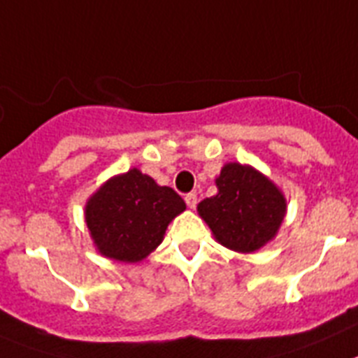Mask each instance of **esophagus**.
Returning <instances> with one entry per match:
<instances>
[{
    "label": "esophagus",
    "mask_w": 358,
    "mask_h": 358,
    "mask_svg": "<svg viewBox=\"0 0 358 358\" xmlns=\"http://www.w3.org/2000/svg\"><path fill=\"white\" fill-rule=\"evenodd\" d=\"M185 201H186V205H188V208H196V205H197V194H196V192H190V194H186Z\"/></svg>",
    "instance_id": "obj_1"
}]
</instances>
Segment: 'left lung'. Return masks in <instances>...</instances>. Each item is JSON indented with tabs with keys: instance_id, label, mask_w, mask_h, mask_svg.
<instances>
[{
	"instance_id": "1",
	"label": "left lung",
	"mask_w": 358,
	"mask_h": 358,
	"mask_svg": "<svg viewBox=\"0 0 358 358\" xmlns=\"http://www.w3.org/2000/svg\"><path fill=\"white\" fill-rule=\"evenodd\" d=\"M215 185L217 194L201 201L197 212L221 245L254 252L274 238L285 215V199L267 177L230 162Z\"/></svg>"
}]
</instances>
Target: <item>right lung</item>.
I'll return each mask as SVG.
<instances>
[{
  "label": "right lung",
  "mask_w": 358,
  "mask_h": 358,
  "mask_svg": "<svg viewBox=\"0 0 358 358\" xmlns=\"http://www.w3.org/2000/svg\"><path fill=\"white\" fill-rule=\"evenodd\" d=\"M185 208L173 188L133 168L109 179L87 201L85 223L100 252L133 264L161 243L168 223Z\"/></svg>",
  "instance_id": "right-lung-1"
}]
</instances>
